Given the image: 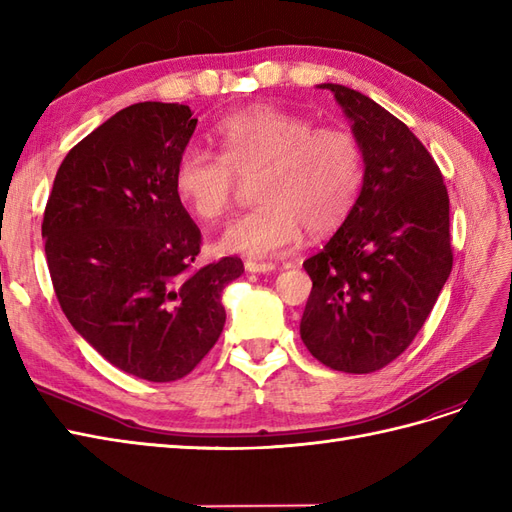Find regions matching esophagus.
<instances>
[{"mask_svg":"<svg viewBox=\"0 0 512 512\" xmlns=\"http://www.w3.org/2000/svg\"><path fill=\"white\" fill-rule=\"evenodd\" d=\"M245 271H250V273H271V271H275V265H273V262L245 260Z\"/></svg>","mask_w":512,"mask_h":512,"instance_id":"esophagus-1","label":"esophagus"}]
</instances>
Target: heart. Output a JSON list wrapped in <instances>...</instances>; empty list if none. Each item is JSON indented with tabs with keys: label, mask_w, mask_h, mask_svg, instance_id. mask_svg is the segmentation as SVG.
<instances>
[{
	"label": "heart",
	"mask_w": 512,
	"mask_h": 512,
	"mask_svg": "<svg viewBox=\"0 0 512 512\" xmlns=\"http://www.w3.org/2000/svg\"><path fill=\"white\" fill-rule=\"evenodd\" d=\"M220 158L188 147L179 153L173 188L200 222H220L237 179H252L256 207L232 224L218 250L273 256L301 237L331 235L352 213L365 177L363 145L344 126H318L305 115L254 104L224 117L213 130Z\"/></svg>",
	"instance_id": "1"
}]
</instances>
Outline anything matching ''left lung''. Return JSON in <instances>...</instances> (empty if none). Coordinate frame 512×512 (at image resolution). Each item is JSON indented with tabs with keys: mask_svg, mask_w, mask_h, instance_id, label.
I'll use <instances>...</instances> for the list:
<instances>
[{
	"mask_svg": "<svg viewBox=\"0 0 512 512\" xmlns=\"http://www.w3.org/2000/svg\"><path fill=\"white\" fill-rule=\"evenodd\" d=\"M320 87L350 117L365 177L348 220L303 262L312 292L301 339L322 365L371 374L412 344L451 275L448 192L436 160L404 121L361 91Z\"/></svg>",
	"mask_w": 512,
	"mask_h": 512,
	"instance_id": "1",
	"label": "left lung"
}]
</instances>
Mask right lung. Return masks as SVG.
<instances>
[{
  "label": "right lung",
  "instance_id": "1",
  "mask_svg": "<svg viewBox=\"0 0 512 512\" xmlns=\"http://www.w3.org/2000/svg\"><path fill=\"white\" fill-rule=\"evenodd\" d=\"M196 117L185 104L138 102L106 119L61 162L42 237L72 327L117 369L173 382L222 335V290L237 256L196 267L198 226L173 188Z\"/></svg>",
  "mask_w": 512,
  "mask_h": 512
}]
</instances>
